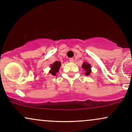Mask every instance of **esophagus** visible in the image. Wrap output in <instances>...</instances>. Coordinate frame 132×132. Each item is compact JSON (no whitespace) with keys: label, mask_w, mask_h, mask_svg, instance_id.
Here are the masks:
<instances>
[{"label":"esophagus","mask_w":132,"mask_h":132,"mask_svg":"<svg viewBox=\"0 0 132 132\" xmlns=\"http://www.w3.org/2000/svg\"><path fill=\"white\" fill-rule=\"evenodd\" d=\"M69 61H70V62H72V63H73V62H74V60H73V58H70V59H69Z\"/></svg>","instance_id":"esophagus-1"}]
</instances>
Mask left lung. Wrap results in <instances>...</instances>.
Masks as SVG:
<instances>
[{"label": "left lung", "mask_w": 132, "mask_h": 132, "mask_svg": "<svg viewBox=\"0 0 132 132\" xmlns=\"http://www.w3.org/2000/svg\"><path fill=\"white\" fill-rule=\"evenodd\" d=\"M82 68L84 69L85 70V71H86V73H85V74L86 75V76H89V74H90V73L91 72V70H90V65L89 64V63H86V62H84V63L82 64Z\"/></svg>", "instance_id": "1"}]
</instances>
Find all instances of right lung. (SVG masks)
I'll use <instances>...</instances> for the list:
<instances>
[{
	"label": "right lung",
	"mask_w": 132,
	"mask_h": 132,
	"mask_svg": "<svg viewBox=\"0 0 132 132\" xmlns=\"http://www.w3.org/2000/svg\"><path fill=\"white\" fill-rule=\"evenodd\" d=\"M60 66L61 63L60 62H57V61L55 62L54 63H53V64H52V65H51L52 69H51V70L50 71V73L52 75H53V76H55L56 72H59Z\"/></svg>",
	"instance_id": "right-lung-1"
}]
</instances>
